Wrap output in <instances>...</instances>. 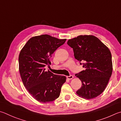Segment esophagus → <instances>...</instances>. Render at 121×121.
Returning <instances> with one entry per match:
<instances>
[{
  "mask_svg": "<svg viewBox=\"0 0 121 121\" xmlns=\"http://www.w3.org/2000/svg\"><path fill=\"white\" fill-rule=\"evenodd\" d=\"M73 78V76H72V75H70L69 76H67V78L68 79H69V80H71Z\"/></svg>",
  "mask_w": 121,
  "mask_h": 121,
  "instance_id": "esophagus-1",
  "label": "esophagus"
}]
</instances>
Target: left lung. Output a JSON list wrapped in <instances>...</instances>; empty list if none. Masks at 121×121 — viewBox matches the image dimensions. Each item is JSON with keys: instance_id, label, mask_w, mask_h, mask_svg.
<instances>
[{"instance_id": "1", "label": "left lung", "mask_w": 121, "mask_h": 121, "mask_svg": "<svg viewBox=\"0 0 121 121\" xmlns=\"http://www.w3.org/2000/svg\"><path fill=\"white\" fill-rule=\"evenodd\" d=\"M67 44L73 49L74 58L83 62L85 68V70L76 74L82 82L77 94L87 99L97 97L104 91L112 73L110 50L99 39L91 35L70 39Z\"/></svg>"}]
</instances>
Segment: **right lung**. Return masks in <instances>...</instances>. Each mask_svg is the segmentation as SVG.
<instances>
[{
	"label": "right lung",
	"instance_id": "add662e5",
	"mask_svg": "<svg viewBox=\"0 0 121 121\" xmlns=\"http://www.w3.org/2000/svg\"><path fill=\"white\" fill-rule=\"evenodd\" d=\"M65 41L47 34L33 36L19 53V71L24 86L38 102H52L60 96L66 77L45 71L44 67L51 64L52 54Z\"/></svg>",
	"mask_w": 121,
	"mask_h": 121
}]
</instances>
